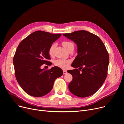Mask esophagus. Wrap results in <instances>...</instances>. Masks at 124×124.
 Here are the masks:
<instances>
[{"instance_id": "obj_1", "label": "esophagus", "mask_w": 124, "mask_h": 124, "mask_svg": "<svg viewBox=\"0 0 124 124\" xmlns=\"http://www.w3.org/2000/svg\"><path fill=\"white\" fill-rule=\"evenodd\" d=\"M63 74H66L67 73V71H66V70H63Z\"/></svg>"}]
</instances>
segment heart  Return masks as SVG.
<instances>
[{"label":"heart","mask_w":124,"mask_h":124,"mask_svg":"<svg viewBox=\"0 0 124 124\" xmlns=\"http://www.w3.org/2000/svg\"><path fill=\"white\" fill-rule=\"evenodd\" d=\"M62 45L63 47L65 48L67 51H69L70 50H72L74 49V43L71 42V41H63L62 43ZM55 47V44L52 45L50 47L49 50H48V53L49 55L50 56H53L54 54V48ZM71 60H64V59H57L54 61V65L57 67H58L59 68H61L62 69H65L69 67L70 66V63H71Z\"/></svg>","instance_id":"b5f03b06"}]
</instances>
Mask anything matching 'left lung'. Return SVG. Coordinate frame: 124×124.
Here are the masks:
<instances>
[{
    "instance_id": "1",
    "label": "left lung",
    "mask_w": 124,
    "mask_h": 124,
    "mask_svg": "<svg viewBox=\"0 0 124 124\" xmlns=\"http://www.w3.org/2000/svg\"><path fill=\"white\" fill-rule=\"evenodd\" d=\"M63 35L77 46L78 54L71 65L75 69L68 71L73 76L68 85L70 92L80 97L92 95L102 86L107 76L109 55L105 46L98 36L86 31ZM78 67L81 72L76 69Z\"/></svg>"
}]
</instances>
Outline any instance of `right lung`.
<instances>
[{
	"label": "right lung",
	"mask_w": 124,
	"mask_h": 124,
	"mask_svg": "<svg viewBox=\"0 0 124 124\" xmlns=\"http://www.w3.org/2000/svg\"><path fill=\"white\" fill-rule=\"evenodd\" d=\"M61 36L38 31L19 43L13 59L15 76L19 85L32 96L41 97L53 88L55 80L63 75L59 67L41 69L44 64H50V47Z\"/></svg>",
	"instance_id": "right-lung-1"
}]
</instances>
